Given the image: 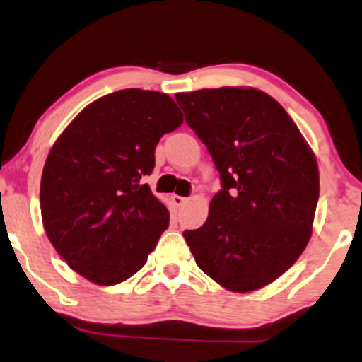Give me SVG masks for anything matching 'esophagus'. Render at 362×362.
I'll use <instances>...</instances> for the list:
<instances>
[{
  "label": "esophagus",
  "instance_id": "1",
  "mask_svg": "<svg viewBox=\"0 0 362 362\" xmlns=\"http://www.w3.org/2000/svg\"><path fill=\"white\" fill-rule=\"evenodd\" d=\"M187 202H189V199L187 197H180V195H173V204H175L177 206H184Z\"/></svg>",
  "mask_w": 362,
  "mask_h": 362
}]
</instances>
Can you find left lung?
Returning <instances> with one entry per match:
<instances>
[{"label":"left lung","instance_id":"8db88e82","mask_svg":"<svg viewBox=\"0 0 362 362\" xmlns=\"http://www.w3.org/2000/svg\"><path fill=\"white\" fill-rule=\"evenodd\" d=\"M221 177L199 230L184 231L197 264L225 290L269 285L305 252L320 197L315 152L283 105L255 88L175 94Z\"/></svg>","mask_w":362,"mask_h":362}]
</instances>
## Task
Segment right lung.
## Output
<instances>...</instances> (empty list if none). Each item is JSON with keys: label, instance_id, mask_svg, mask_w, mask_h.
Instances as JSON below:
<instances>
[{"label": "right lung", "instance_id": "right-lung-1", "mask_svg": "<svg viewBox=\"0 0 362 362\" xmlns=\"http://www.w3.org/2000/svg\"><path fill=\"white\" fill-rule=\"evenodd\" d=\"M182 122L170 95L122 89L86 105L51 147L42 225L62 259L90 283L131 278L167 230V206L142 178L156 165L160 137Z\"/></svg>", "mask_w": 362, "mask_h": 362}]
</instances>
